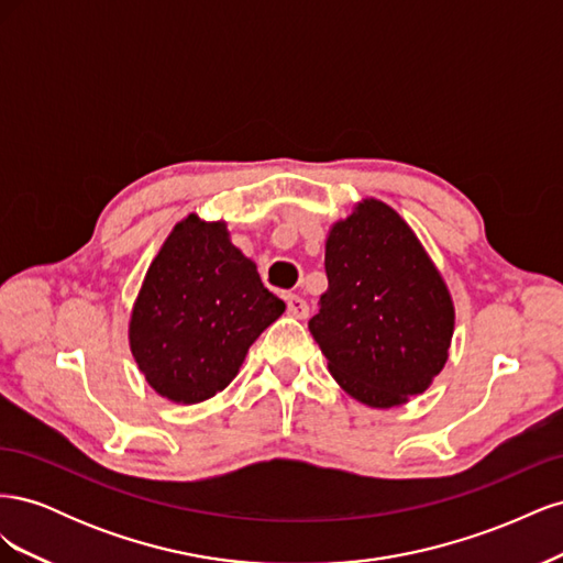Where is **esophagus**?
Returning <instances> with one entry per match:
<instances>
[{"instance_id":"34e87169","label":"esophagus","mask_w":563,"mask_h":563,"mask_svg":"<svg viewBox=\"0 0 563 563\" xmlns=\"http://www.w3.org/2000/svg\"><path fill=\"white\" fill-rule=\"evenodd\" d=\"M286 310H288V314L296 317V319H305L310 314L308 302H305L300 296H286Z\"/></svg>"}]
</instances>
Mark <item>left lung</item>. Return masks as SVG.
Wrapping results in <instances>:
<instances>
[{"instance_id": "8db88e82", "label": "left lung", "mask_w": 563, "mask_h": 563, "mask_svg": "<svg viewBox=\"0 0 563 563\" xmlns=\"http://www.w3.org/2000/svg\"><path fill=\"white\" fill-rule=\"evenodd\" d=\"M329 288L310 333L347 395L371 408L422 395L449 362V286L406 220L376 197L331 225Z\"/></svg>"}]
</instances>
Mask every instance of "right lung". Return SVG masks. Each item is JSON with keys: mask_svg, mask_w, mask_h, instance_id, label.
<instances>
[{"mask_svg": "<svg viewBox=\"0 0 563 563\" xmlns=\"http://www.w3.org/2000/svg\"><path fill=\"white\" fill-rule=\"evenodd\" d=\"M286 310L225 220L183 218L150 263L129 317V347L147 385L199 404L240 373L249 347Z\"/></svg>", "mask_w": 563, "mask_h": 563, "instance_id": "obj_1", "label": "right lung"}]
</instances>
